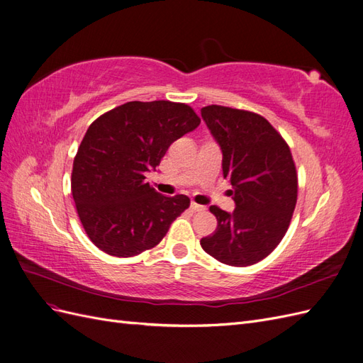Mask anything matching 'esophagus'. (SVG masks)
Instances as JSON below:
<instances>
[{
    "mask_svg": "<svg viewBox=\"0 0 363 363\" xmlns=\"http://www.w3.org/2000/svg\"><path fill=\"white\" fill-rule=\"evenodd\" d=\"M204 208H206L204 206H200V204H196V203H194V201L191 203V211H192V212H203Z\"/></svg>",
    "mask_w": 363,
    "mask_h": 363,
    "instance_id": "esophagus-1",
    "label": "esophagus"
}]
</instances>
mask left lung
I'll return each mask as SVG.
<instances>
[{
	"mask_svg": "<svg viewBox=\"0 0 363 363\" xmlns=\"http://www.w3.org/2000/svg\"><path fill=\"white\" fill-rule=\"evenodd\" d=\"M201 116L221 147L236 208L228 213L211 206L218 225L200 244L225 265H255L286 235L296 204L298 179L289 145L255 112L212 104L201 108Z\"/></svg>",
	"mask_w": 363,
	"mask_h": 363,
	"instance_id": "left-lung-1",
	"label": "left lung"
}]
</instances>
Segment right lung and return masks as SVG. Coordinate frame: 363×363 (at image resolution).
<instances>
[{"mask_svg": "<svg viewBox=\"0 0 363 363\" xmlns=\"http://www.w3.org/2000/svg\"><path fill=\"white\" fill-rule=\"evenodd\" d=\"M194 108L172 101H130L98 116L74 157L71 192L86 235L115 257L156 247L189 207L145 182L174 140L200 125Z\"/></svg>", "mask_w": 363, "mask_h": 363, "instance_id": "1", "label": "right lung"}]
</instances>
